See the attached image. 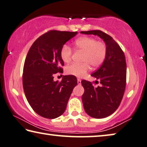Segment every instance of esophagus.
Returning a JSON list of instances; mask_svg holds the SVG:
<instances>
[{
	"instance_id": "1",
	"label": "esophagus",
	"mask_w": 147,
	"mask_h": 147,
	"mask_svg": "<svg viewBox=\"0 0 147 147\" xmlns=\"http://www.w3.org/2000/svg\"><path fill=\"white\" fill-rule=\"evenodd\" d=\"M77 83H78V84H81V80H80V79H79V78L77 79Z\"/></svg>"
}]
</instances>
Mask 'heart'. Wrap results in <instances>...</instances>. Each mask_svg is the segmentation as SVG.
Segmentation results:
<instances>
[{"instance_id":"1","label":"heart","mask_w":147,"mask_h":147,"mask_svg":"<svg viewBox=\"0 0 147 147\" xmlns=\"http://www.w3.org/2000/svg\"><path fill=\"white\" fill-rule=\"evenodd\" d=\"M74 48L76 50L83 52L82 63H72L65 68V73L69 75L82 77L89 71L90 65L97 67L101 65L105 59L107 48L103 42L97 41L92 37H80L74 41ZM72 49L64 44L60 51V56L65 63H69L71 60Z\"/></svg>"}]
</instances>
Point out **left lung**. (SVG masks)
Instances as JSON below:
<instances>
[{"label":"left lung","mask_w":147,"mask_h":147,"mask_svg":"<svg viewBox=\"0 0 147 147\" xmlns=\"http://www.w3.org/2000/svg\"><path fill=\"white\" fill-rule=\"evenodd\" d=\"M80 33L97 35L107 46V55L103 64L91 74L101 85L95 88L89 81L81 82L84 88L82 99L86 113L91 117L103 118L115 113L124 96L126 85L125 55L117 42L100 30L81 31Z\"/></svg>","instance_id":"1"}]
</instances>
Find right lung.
<instances>
[{"label":"right lung","mask_w":147,"mask_h":147,"mask_svg":"<svg viewBox=\"0 0 147 147\" xmlns=\"http://www.w3.org/2000/svg\"><path fill=\"white\" fill-rule=\"evenodd\" d=\"M77 33L50 31L38 37L27 53L23 66V90L32 109L44 118L53 119L63 115L77 85V79L72 75L63 76L61 82L53 80L54 74L63 71L61 47Z\"/></svg>","instance_id":"add662e5"}]
</instances>
